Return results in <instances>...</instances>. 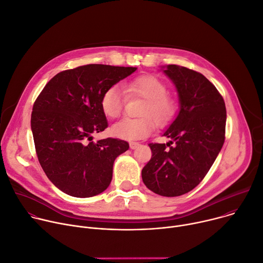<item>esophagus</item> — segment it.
Instances as JSON below:
<instances>
[{"instance_id":"34e87169","label":"esophagus","mask_w":263,"mask_h":263,"mask_svg":"<svg viewBox=\"0 0 263 263\" xmlns=\"http://www.w3.org/2000/svg\"><path fill=\"white\" fill-rule=\"evenodd\" d=\"M139 145H141L139 143L131 142V143H130V148H131V149H136V148H138V147H139Z\"/></svg>"}]
</instances>
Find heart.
Returning <instances> with one entry per match:
<instances>
[{
  "mask_svg": "<svg viewBox=\"0 0 263 263\" xmlns=\"http://www.w3.org/2000/svg\"><path fill=\"white\" fill-rule=\"evenodd\" d=\"M126 91L145 100L138 111L141 117L124 118L112 127V134L118 138L126 141L145 138L153 132L154 121L164 126L176 115L177 101L166 94L167 85L159 78L151 75L137 77L126 84ZM100 106L107 117L117 118L125 106L124 91L118 85L108 87L101 96Z\"/></svg>",
  "mask_w": 263,
  "mask_h": 263,
  "instance_id": "heart-1",
  "label": "heart"
}]
</instances>
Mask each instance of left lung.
Wrapping results in <instances>:
<instances>
[{"mask_svg":"<svg viewBox=\"0 0 263 263\" xmlns=\"http://www.w3.org/2000/svg\"><path fill=\"white\" fill-rule=\"evenodd\" d=\"M164 73L176 85L180 112L164 136L151 143V160L142 170L145 185L163 197H179L197 187L216 161L225 141L226 109L216 86L196 71L176 64Z\"/></svg>","mask_w":263,"mask_h":263,"instance_id":"left-lung-1","label":"left lung"}]
</instances>
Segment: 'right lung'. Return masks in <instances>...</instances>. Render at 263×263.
I'll return each mask as SVG.
<instances>
[{"label": "right lung", "instance_id": "right-lung-1", "mask_svg": "<svg viewBox=\"0 0 263 263\" xmlns=\"http://www.w3.org/2000/svg\"><path fill=\"white\" fill-rule=\"evenodd\" d=\"M136 67L87 64L58 73L33 103L31 131L39 163L64 194L90 198L106 190L116 157L129 149L119 138L94 143L92 134L108 127L100 100L108 87Z\"/></svg>", "mask_w": 263, "mask_h": 263}]
</instances>
